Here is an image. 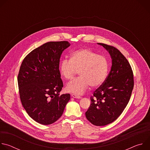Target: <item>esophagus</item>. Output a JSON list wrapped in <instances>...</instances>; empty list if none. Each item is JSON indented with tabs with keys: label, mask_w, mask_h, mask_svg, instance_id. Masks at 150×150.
I'll use <instances>...</instances> for the list:
<instances>
[{
	"label": "esophagus",
	"mask_w": 150,
	"mask_h": 150,
	"mask_svg": "<svg viewBox=\"0 0 150 150\" xmlns=\"http://www.w3.org/2000/svg\"><path fill=\"white\" fill-rule=\"evenodd\" d=\"M71 96H72L73 98H78V99H79V98H81V97H80V96H77V95H76V94H72L71 95Z\"/></svg>",
	"instance_id": "esophagus-1"
}]
</instances>
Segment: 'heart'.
<instances>
[{
  "mask_svg": "<svg viewBox=\"0 0 150 150\" xmlns=\"http://www.w3.org/2000/svg\"><path fill=\"white\" fill-rule=\"evenodd\" d=\"M109 69L108 58L89 49L74 51L70 60L63 59L59 65L60 75L67 80L79 71L80 76L69 82L65 88L67 92L78 95L82 94L90 85L92 88L101 86L108 76Z\"/></svg>",
  "mask_w": 150,
  "mask_h": 150,
  "instance_id": "obj_1",
  "label": "heart"
}]
</instances>
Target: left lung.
Listing matches in <instances>:
<instances>
[{"instance_id":"left-lung-1","label":"left lung","mask_w":150,"mask_h":150,"mask_svg":"<svg viewBox=\"0 0 150 150\" xmlns=\"http://www.w3.org/2000/svg\"><path fill=\"white\" fill-rule=\"evenodd\" d=\"M97 44L110 54L112 67L104 82L91 97L85 116L94 125L105 126L116 120L126 107L134 88V75L129 63L118 49Z\"/></svg>"}]
</instances>
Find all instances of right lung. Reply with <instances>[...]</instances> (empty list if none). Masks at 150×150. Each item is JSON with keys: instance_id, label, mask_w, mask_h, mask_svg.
Returning a JSON list of instances; mask_svg holds the SVG:
<instances>
[{"instance_id": "1", "label": "right lung", "mask_w": 150, "mask_h": 150, "mask_svg": "<svg viewBox=\"0 0 150 150\" xmlns=\"http://www.w3.org/2000/svg\"><path fill=\"white\" fill-rule=\"evenodd\" d=\"M71 44L50 41L35 49L24 59L18 83L20 99L28 115L45 125L62 115L70 94L60 95L63 86L59 72L60 57Z\"/></svg>"}]
</instances>
